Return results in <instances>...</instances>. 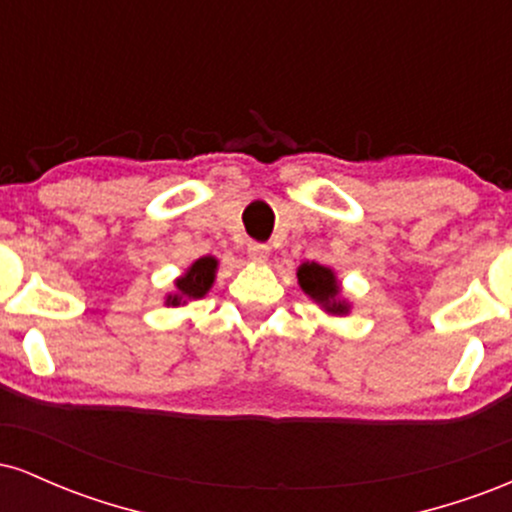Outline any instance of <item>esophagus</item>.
<instances>
[{
  "mask_svg": "<svg viewBox=\"0 0 512 512\" xmlns=\"http://www.w3.org/2000/svg\"><path fill=\"white\" fill-rule=\"evenodd\" d=\"M248 257L252 262H264L269 257V245L248 243Z\"/></svg>",
  "mask_w": 512,
  "mask_h": 512,
  "instance_id": "obj_1",
  "label": "esophagus"
}]
</instances>
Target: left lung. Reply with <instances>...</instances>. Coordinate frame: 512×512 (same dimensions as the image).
<instances>
[{
    "mask_svg": "<svg viewBox=\"0 0 512 512\" xmlns=\"http://www.w3.org/2000/svg\"><path fill=\"white\" fill-rule=\"evenodd\" d=\"M298 281H301V289L308 293L310 298H315L317 303L325 305L330 313H346V305L337 301V279H334L332 269L322 267L317 262H305L298 269Z\"/></svg>",
    "mask_w": 512,
    "mask_h": 512,
    "instance_id": "8db88e82",
    "label": "left lung"
}]
</instances>
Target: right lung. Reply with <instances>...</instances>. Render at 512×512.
I'll use <instances>...</instances> for the list:
<instances>
[{"label": "right lung", "instance_id": "1", "mask_svg": "<svg viewBox=\"0 0 512 512\" xmlns=\"http://www.w3.org/2000/svg\"><path fill=\"white\" fill-rule=\"evenodd\" d=\"M214 272H216L214 257H202V260H197L190 269H187V274L182 276V279L175 281V286H178L180 293L170 296L168 301L173 305H180V301H185V298H202L204 293L211 289V284H214Z\"/></svg>", "mask_w": 512, "mask_h": 512}]
</instances>
